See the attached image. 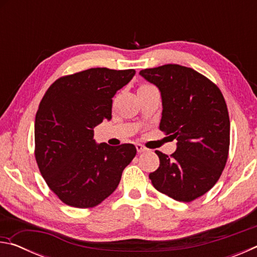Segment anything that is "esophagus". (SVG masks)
<instances>
[{"label": "esophagus", "mask_w": 257, "mask_h": 257, "mask_svg": "<svg viewBox=\"0 0 257 257\" xmlns=\"http://www.w3.org/2000/svg\"><path fill=\"white\" fill-rule=\"evenodd\" d=\"M136 150H137L138 153H142V152H145L147 149H146V147H145L144 145H142V144H136Z\"/></svg>", "instance_id": "esophagus-1"}]
</instances>
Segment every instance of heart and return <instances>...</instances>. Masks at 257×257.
I'll return each instance as SVG.
<instances>
[{"label":"heart","mask_w":257,"mask_h":257,"mask_svg":"<svg viewBox=\"0 0 257 257\" xmlns=\"http://www.w3.org/2000/svg\"><path fill=\"white\" fill-rule=\"evenodd\" d=\"M149 87H152V85H149V84H142L141 86H139L138 89H144V88H149Z\"/></svg>","instance_id":"1"}]
</instances>
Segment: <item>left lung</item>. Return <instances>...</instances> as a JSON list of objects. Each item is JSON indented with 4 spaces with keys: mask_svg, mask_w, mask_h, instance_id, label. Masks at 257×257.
<instances>
[{
    "mask_svg": "<svg viewBox=\"0 0 257 257\" xmlns=\"http://www.w3.org/2000/svg\"><path fill=\"white\" fill-rule=\"evenodd\" d=\"M139 75L159 87L163 105L160 129L178 142L170 156L155 151L160 167L150 173L152 185L176 201H194L216 184L227 163V103L214 82L191 68L164 64Z\"/></svg>",
    "mask_w": 257,
    "mask_h": 257,
    "instance_id": "obj_1",
    "label": "left lung"
}]
</instances>
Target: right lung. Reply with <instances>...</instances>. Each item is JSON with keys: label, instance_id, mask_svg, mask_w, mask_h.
Masks as SVG:
<instances>
[{"label": "right lung", "instance_id": "add662e5", "mask_svg": "<svg viewBox=\"0 0 257 257\" xmlns=\"http://www.w3.org/2000/svg\"><path fill=\"white\" fill-rule=\"evenodd\" d=\"M136 71L92 68L60 77L35 118V159L50 189L69 206L101 204L136 155L133 144L94 141V127L112 118V97Z\"/></svg>", "mask_w": 257, "mask_h": 257}]
</instances>
